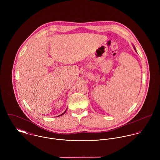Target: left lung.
<instances>
[{
    "instance_id": "8db88e82",
    "label": "left lung",
    "mask_w": 160,
    "mask_h": 160,
    "mask_svg": "<svg viewBox=\"0 0 160 160\" xmlns=\"http://www.w3.org/2000/svg\"><path fill=\"white\" fill-rule=\"evenodd\" d=\"M133 47H134V49H135V50L136 51V48H135V47H134V46H133Z\"/></svg>"
}]
</instances>
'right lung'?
Wrapping results in <instances>:
<instances>
[{
	"label": "right lung",
	"instance_id": "1",
	"mask_svg": "<svg viewBox=\"0 0 160 160\" xmlns=\"http://www.w3.org/2000/svg\"><path fill=\"white\" fill-rule=\"evenodd\" d=\"M66 111H67V110H65V112H64V113H62V114H60V115H61V116H62V115H63V114H65V112H66Z\"/></svg>",
	"mask_w": 160,
	"mask_h": 160
}]
</instances>
